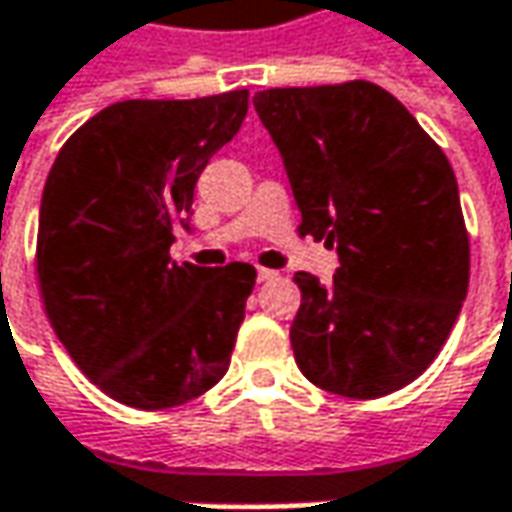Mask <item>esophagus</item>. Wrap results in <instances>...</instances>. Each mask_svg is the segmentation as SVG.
<instances>
[{
    "label": "esophagus",
    "mask_w": 512,
    "mask_h": 512,
    "mask_svg": "<svg viewBox=\"0 0 512 512\" xmlns=\"http://www.w3.org/2000/svg\"><path fill=\"white\" fill-rule=\"evenodd\" d=\"M276 276H279V273L270 270V267H259V270H256V279H259V282H273Z\"/></svg>",
    "instance_id": "34e87169"
}]
</instances>
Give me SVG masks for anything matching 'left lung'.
<instances>
[{
  "instance_id": "8db88e82",
  "label": "left lung",
  "mask_w": 512,
  "mask_h": 512,
  "mask_svg": "<svg viewBox=\"0 0 512 512\" xmlns=\"http://www.w3.org/2000/svg\"><path fill=\"white\" fill-rule=\"evenodd\" d=\"M253 105L279 148L302 233L339 253L327 285L296 273V364L344 399L387 396L439 356L467 296L456 173L373 82L270 88Z\"/></svg>"
}]
</instances>
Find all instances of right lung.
<instances>
[{
  "label": "right lung",
  "mask_w": 512,
  "mask_h": 512,
  "mask_svg": "<svg viewBox=\"0 0 512 512\" xmlns=\"http://www.w3.org/2000/svg\"><path fill=\"white\" fill-rule=\"evenodd\" d=\"M247 90L128 99L59 150L39 207L36 270L70 359L139 410L202 396L227 373L256 270L176 265L199 173L239 133Z\"/></svg>",
  "instance_id": "1"
}]
</instances>
